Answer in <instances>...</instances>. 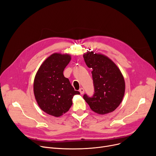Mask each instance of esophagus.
<instances>
[{"label":"esophagus","mask_w":156,"mask_h":156,"mask_svg":"<svg viewBox=\"0 0 156 156\" xmlns=\"http://www.w3.org/2000/svg\"><path fill=\"white\" fill-rule=\"evenodd\" d=\"M80 94L82 95V94H84V92H85V90H84V89L83 88H80Z\"/></svg>","instance_id":"1"}]
</instances>
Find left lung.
<instances>
[{"instance_id":"obj_1","label":"left lung","mask_w":156,"mask_h":156,"mask_svg":"<svg viewBox=\"0 0 156 156\" xmlns=\"http://www.w3.org/2000/svg\"><path fill=\"white\" fill-rule=\"evenodd\" d=\"M87 66L92 69L94 94H87L83 99L90 109L99 114H105L115 110L125 95V82L118 67L108 57L93 51L83 54Z\"/></svg>"}]
</instances>
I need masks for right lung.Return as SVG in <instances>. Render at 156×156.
Returning a JSON list of instances; mask_svg holds the SVG:
<instances>
[{
	"instance_id": "right-lung-1",
	"label": "right lung",
	"mask_w": 156,
	"mask_h": 156,
	"mask_svg": "<svg viewBox=\"0 0 156 156\" xmlns=\"http://www.w3.org/2000/svg\"><path fill=\"white\" fill-rule=\"evenodd\" d=\"M71 55L54 53L44 61L35 77L34 92L40 109L55 117L69 111L72 99L78 91L63 75L64 68L71 61Z\"/></svg>"
}]
</instances>
